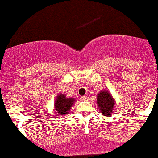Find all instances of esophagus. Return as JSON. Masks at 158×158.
Here are the masks:
<instances>
[{
	"instance_id": "34e87169",
	"label": "esophagus",
	"mask_w": 158,
	"mask_h": 158,
	"mask_svg": "<svg viewBox=\"0 0 158 158\" xmlns=\"http://www.w3.org/2000/svg\"><path fill=\"white\" fill-rule=\"evenodd\" d=\"M81 100H83V101H85V100H88V96H83L81 97Z\"/></svg>"
}]
</instances>
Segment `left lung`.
Masks as SVG:
<instances>
[{"mask_svg":"<svg viewBox=\"0 0 158 158\" xmlns=\"http://www.w3.org/2000/svg\"><path fill=\"white\" fill-rule=\"evenodd\" d=\"M96 103L100 111L104 116H110L113 113L115 100L108 91H100L97 95Z\"/></svg>","mask_w":158,"mask_h":158,"instance_id":"8db88e82","label":"left lung"}]
</instances>
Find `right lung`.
<instances>
[{
  "mask_svg": "<svg viewBox=\"0 0 158 158\" xmlns=\"http://www.w3.org/2000/svg\"><path fill=\"white\" fill-rule=\"evenodd\" d=\"M76 101L73 98H67L65 95L58 94L55 100L54 107L56 110V113H58L59 115H66L70 110L71 107L73 106V103Z\"/></svg>",
  "mask_w": 158,
  "mask_h": 158,
  "instance_id": "1",
  "label": "right lung"
}]
</instances>
